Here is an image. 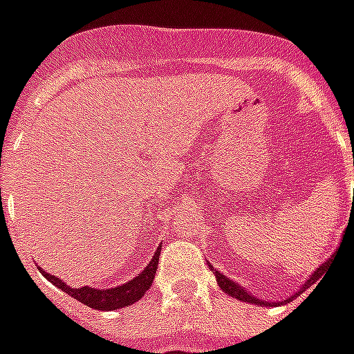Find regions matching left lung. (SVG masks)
<instances>
[{
	"label": "left lung",
	"mask_w": 354,
	"mask_h": 354,
	"mask_svg": "<svg viewBox=\"0 0 354 354\" xmlns=\"http://www.w3.org/2000/svg\"><path fill=\"white\" fill-rule=\"evenodd\" d=\"M324 266H328V263H324ZM324 266H320L317 271H315V274L313 277H309V281L305 282L304 284V288L299 290L297 294H304V290L305 288H309V284H315V282L319 281L320 279V274H322V271H324ZM216 281H218V284H220V288L227 294V296H233V297H237V299H241V301H248V304H256V305H269L267 301H261V299H258V297H254L250 296L248 292H246L245 288H241L239 286L237 282H233L231 279H225L222 273H218L216 271ZM296 294V296H297Z\"/></svg>",
	"instance_id": "1"
}]
</instances>
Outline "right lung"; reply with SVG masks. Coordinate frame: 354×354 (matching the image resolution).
Instances as JSON below:
<instances>
[{
  "instance_id": "add662e5",
  "label": "right lung",
  "mask_w": 354,
  "mask_h": 354,
  "mask_svg": "<svg viewBox=\"0 0 354 354\" xmlns=\"http://www.w3.org/2000/svg\"><path fill=\"white\" fill-rule=\"evenodd\" d=\"M159 252H161V246L157 248L153 260L149 261V266L142 271V273L132 279L123 286L119 288H108V290H98V288H68V284L53 277L49 273H43L47 277V281H50L55 286L62 288L66 294H70L72 297H75L77 301L85 304L87 307H93V309H100V311H113V309H121V307H127V305H132L138 301L140 297L146 294V290H149L151 282L155 279V271H157V263H159Z\"/></svg>"
}]
</instances>
